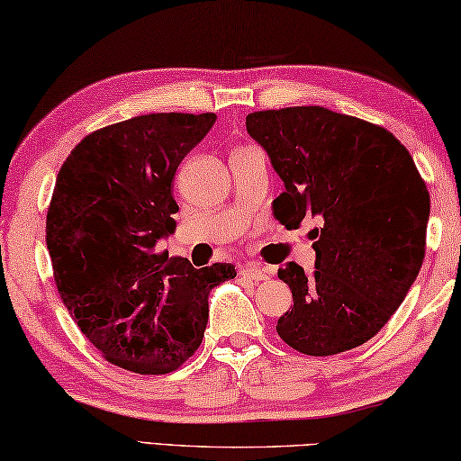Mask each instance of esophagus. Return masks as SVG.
<instances>
[{
    "label": "esophagus",
    "instance_id": "esophagus-1",
    "mask_svg": "<svg viewBox=\"0 0 461 461\" xmlns=\"http://www.w3.org/2000/svg\"><path fill=\"white\" fill-rule=\"evenodd\" d=\"M240 276L249 277V280H253V282H263L269 277V271L261 266H249V267L240 269Z\"/></svg>",
    "mask_w": 461,
    "mask_h": 461
}]
</instances>
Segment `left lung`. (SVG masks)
I'll list each match as a JSON object with an SVG mask.
<instances>
[{"label": "left lung", "mask_w": 461, "mask_h": 461, "mask_svg": "<svg viewBox=\"0 0 461 461\" xmlns=\"http://www.w3.org/2000/svg\"><path fill=\"white\" fill-rule=\"evenodd\" d=\"M247 132L284 181L274 216L316 222L312 274L294 261L277 271L294 298L277 335L314 357L364 345L425 259L431 200L411 153L386 128L322 105L253 112Z\"/></svg>", "instance_id": "1"}]
</instances>
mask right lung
Here are the masks:
<instances>
[{
	"label": "right lung",
	"instance_id": "obj_1",
	"mask_svg": "<svg viewBox=\"0 0 461 461\" xmlns=\"http://www.w3.org/2000/svg\"><path fill=\"white\" fill-rule=\"evenodd\" d=\"M216 114L137 116L100 128L60 167L47 249L60 298L102 356L134 374H169L198 349L212 288L230 263L195 269L157 253L176 230V171Z\"/></svg>",
	"mask_w": 461,
	"mask_h": 461
}]
</instances>
